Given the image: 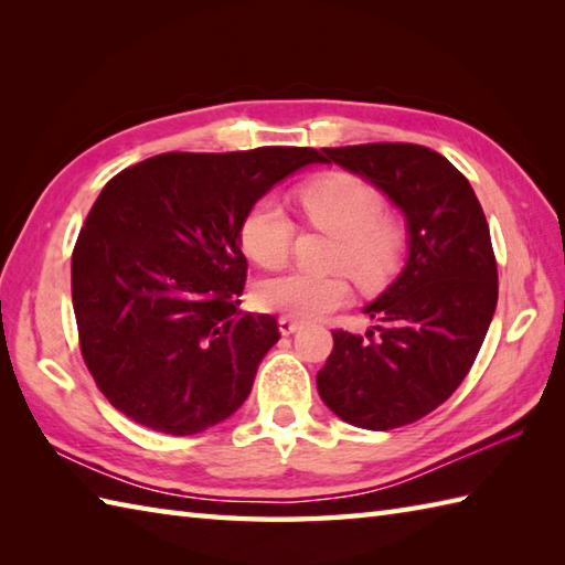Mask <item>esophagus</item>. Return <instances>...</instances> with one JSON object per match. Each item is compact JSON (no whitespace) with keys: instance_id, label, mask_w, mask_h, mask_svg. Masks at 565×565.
<instances>
[{"instance_id":"1","label":"esophagus","mask_w":565,"mask_h":565,"mask_svg":"<svg viewBox=\"0 0 565 565\" xmlns=\"http://www.w3.org/2000/svg\"><path fill=\"white\" fill-rule=\"evenodd\" d=\"M298 328H301V322L298 320H294V318H279V330H281V334H286V338H289V334H294Z\"/></svg>"}]
</instances>
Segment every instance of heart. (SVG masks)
Here are the masks:
<instances>
[{
	"instance_id": "1",
	"label": "heart",
	"mask_w": 565,
	"mask_h": 565,
	"mask_svg": "<svg viewBox=\"0 0 565 565\" xmlns=\"http://www.w3.org/2000/svg\"><path fill=\"white\" fill-rule=\"evenodd\" d=\"M306 221L334 237L330 267L347 269L359 286L379 289L398 271L405 231L383 213L381 191L350 172H330L298 191ZM296 227L276 199H259L239 225V245L262 269H279L291 255ZM352 298L344 271L281 274L255 289V303L267 313L316 320L342 308Z\"/></svg>"
}]
</instances>
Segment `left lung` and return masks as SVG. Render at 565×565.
Masks as SVG:
<instances>
[{"label": "left lung", "mask_w": 565, "mask_h": 565, "mask_svg": "<svg viewBox=\"0 0 565 565\" xmlns=\"http://www.w3.org/2000/svg\"><path fill=\"white\" fill-rule=\"evenodd\" d=\"M381 189L407 218V262L364 308L380 330L332 332L318 393L344 423L386 431L417 423L461 386L498 306L486 213L444 154L413 142L322 148Z\"/></svg>", "instance_id": "8db88e82"}]
</instances>
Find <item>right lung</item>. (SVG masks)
<instances>
[{"label": "right lung", "instance_id": "right-lung-1", "mask_svg": "<svg viewBox=\"0 0 565 565\" xmlns=\"http://www.w3.org/2000/svg\"><path fill=\"white\" fill-rule=\"evenodd\" d=\"M313 148L164 152L106 182L72 249V306L89 374L116 411L186 437L231 417L279 342L239 313L247 211Z\"/></svg>", "mask_w": 565, "mask_h": 565}]
</instances>
